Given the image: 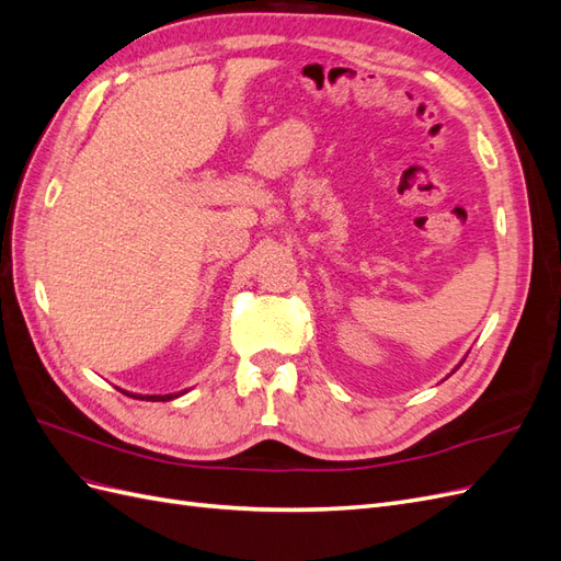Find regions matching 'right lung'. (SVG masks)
<instances>
[{"label":"right lung","instance_id":"add662e5","mask_svg":"<svg viewBox=\"0 0 561 561\" xmlns=\"http://www.w3.org/2000/svg\"><path fill=\"white\" fill-rule=\"evenodd\" d=\"M126 396H130V398H135V400H151V402H165V400H173V398H178V393L173 396H133V393H126Z\"/></svg>","mask_w":561,"mask_h":561}]
</instances>
